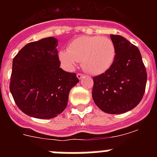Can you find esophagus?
<instances>
[{
    "mask_svg": "<svg viewBox=\"0 0 157 157\" xmlns=\"http://www.w3.org/2000/svg\"><path fill=\"white\" fill-rule=\"evenodd\" d=\"M83 77H84V75H83L79 74V73H78V74H77V78H78V79H79V80H81Z\"/></svg>",
    "mask_w": 157,
    "mask_h": 157,
    "instance_id": "obj_1",
    "label": "esophagus"
}]
</instances>
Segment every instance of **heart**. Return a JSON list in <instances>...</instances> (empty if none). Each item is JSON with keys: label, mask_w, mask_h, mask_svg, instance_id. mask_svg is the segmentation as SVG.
Masks as SVG:
<instances>
[{"label": "heart", "mask_w": 157, "mask_h": 157, "mask_svg": "<svg viewBox=\"0 0 157 157\" xmlns=\"http://www.w3.org/2000/svg\"><path fill=\"white\" fill-rule=\"evenodd\" d=\"M116 56L115 43L102 36H80L69 43L67 51L59 52V61L67 70H73L81 60L83 69L95 75L109 70Z\"/></svg>", "instance_id": "1"}]
</instances>
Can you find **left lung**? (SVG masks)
Here are the masks:
<instances>
[{"label":"left lung","instance_id":"1","mask_svg":"<svg viewBox=\"0 0 157 157\" xmlns=\"http://www.w3.org/2000/svg\"><path fill=\"white\" fill-rule=\"evenodd\" d=\"M116 47L115 61L109 70L94 77L92 97L101 110L122 114L134 109L143 98L147 73L135 45L120 35L111 34Z\"/></svg>","mask_w":157,"mask_h":157}]
</instances>
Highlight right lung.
<instances>
[{
  "mask_svg": "<svg viewBox=\"0 0 157 157\" xmlns=\"http://www.w3.org/2000/svg\"><path fill=\"white\" fill-rule=\"evenodd\" d=\"M58 40L49 37L25 45L12 61L10 91L26 115L52 119L66 109L72 87L79 80L59 67Z\"/></svg>",
  "mask_w": 157,
  "mask_h": 157,
  "instance_id": "add662e5",
  "label": "right lung"
}]
</instances>
